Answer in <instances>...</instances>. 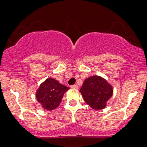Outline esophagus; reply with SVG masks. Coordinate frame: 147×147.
I'll use <instances>...</instances> for the list:
<instances>
[{"mask_svg": "<svg viewBox=\"0 0 147 147\" xmlns=\"http://www.w3.org/2000/svg\"><path fill=\"white\" fill-rule=\"evenodd\" d=\"M71 87H72V88H73V89H76V90H78V89L79 88V87H78V84H74V85H72V86H71Z\"/></svg>", "mask_w": 147, "mask_h": 147, "instance_id": "esophagus-1", "label": "esophagus"}]
</instances>
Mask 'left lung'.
Returning <instances> with one entry per match:
<instances>
[{
    "instance_id": "left-lung-1",
    "label": "left lung",
    "mask_w": 147,
    "mask_h": 147,
    "mask_svg": "<svg viewBox=\"0 0 147 147\" xmlns=\"http://www.w3.org/2000/svg\"><path fill=\"white\" fill-rule=\"evenodd\" d=\"M80 92L90 107L100 110L106 107L113 94V87L102 77L93 75L84 81Z\"/></svg>"
}]
</instances>
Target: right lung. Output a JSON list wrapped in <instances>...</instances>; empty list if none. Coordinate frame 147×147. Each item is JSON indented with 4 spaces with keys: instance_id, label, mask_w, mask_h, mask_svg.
Returning <instances> with one entry per match:
<instances>
[{
    "instance_id": "right-lung-1",
    "label": "right lung",
    "mask_w": 147,
    "mask_h": 147,
    "mask_svg": "<svg viewBox=\"0 0 147 147\" xmlns=\"http://www.w3.org/2000/svg\"><path fill=\"white\" fill-rule=\"evenodd\" d=\"M69 89L56 80L48 78L40 84L35 97L42 108L46 110H53L60 105L63 95Z\"/></svg>"
}]
</instances>
